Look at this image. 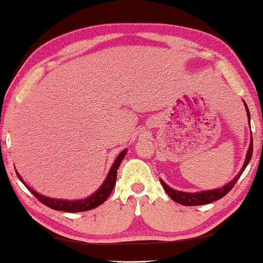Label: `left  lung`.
<instances>
[{
  "label": "left lung",
  "instance_id": "1",
  "mask_svg": "<svg viewBox=\"0 0 263 263\" xmlns=\"http://www.w3.org/2000/svg\"><path fill=\"white\" fill-rule=\"evenodd\" d=\"M246 106V104H245ZM246 110H247V117H248V121H250V112H248V107L246 106ZM252 154H253V137H251V143H250V148H248L247 155H246V159L245 163H243V166L241 168V171L237 174V177L233 179L232 181H230L228 185H225L222 188H218V190H211V191H205V192H199V193H186V192H179V191H174L171 187H168L166 183H165L163 180H160V183L164 187L165 192L167 193V195L171 197L173 201L178 202L179 204L182 205H202V204H208L214 202L216 200L222 199L223 196H225L228 193L232 190V187L236 185V182L238 181V179L240 178L242 172L245 171V168L247 166V164L250 163V160L252 158Z\"/></svg>",
  "mask_w": 263,
  "mask_h": 263
}]
</instances>
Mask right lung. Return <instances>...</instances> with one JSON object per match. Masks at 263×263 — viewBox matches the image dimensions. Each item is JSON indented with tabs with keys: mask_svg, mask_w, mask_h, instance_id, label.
Returning <instances> with one entry per match:
<instances>
[{
	"mask_svg": "<svg viewBox=\"0 0 263 263\" xmlns=\"http://www.w3.org/2000/svg\"><path fill=\"white\" fill-rule=\"evenodd\" d=\"M127 150H123L121 154L118 156V158L115 159L114 164L110 167L108 176L106 178V180L104 181L103 185L97 191L95 194H92L90 197L84 200H78V201H66V200H57V199H49V197H46L44 195L39 194L35 191L32 190L26 183L23 181V179L20 177V174L17 173V177L20 178V180L24 183V185L27 187L32 194H33L36 199H38L41 203L49 206L50 209L54 210H60V211H67V213H81V211H87L91 209H95L97 206L103 204L104 202L107 200V197L110 195L113 188L115 186V182H117V173H118V168L121 164L122 159L124 156H126Z\"/></svg>",
	"mask_w": 263,
	"mask_h": 263,
	"instance_id": "obj_1",
	"label": "right lung"
}]
</instances>
